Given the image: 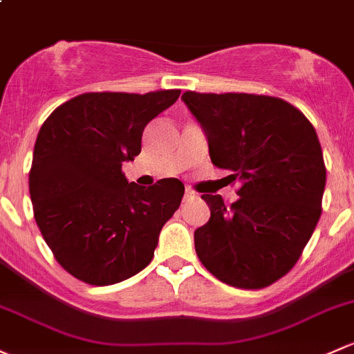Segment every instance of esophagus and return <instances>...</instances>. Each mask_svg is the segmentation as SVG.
<instances>
[{"instance_id":"obj_1","label":"esophagus","mask_w":354,"mask_h":354,"mask_svg":"<svg viewBox=\"0 0 354 354\" xmlns=\"http://www.w3.org/2000/svg\"><path fill=\"white\" fill-rule=\"evenodd\" d=\"M196 196V193L193 192V189H189V188H187V192H185V196H183V200L185 202H189V200H193Z\"/></svg>"}]
</instances>
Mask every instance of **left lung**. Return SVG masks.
I'll use <instances>...</instances> for the list:
<instances>
[{"mask_svg":"<svg viewBox=\"0 0 354 354\" xmlns=\"http://www.w3.org/2000/svg\"><path fill=\"white\" fill-rule=\"evenodd\" d=\"M202 125L215 166L239 181V198L202 195L210 218L195 230L202 265L224 283L258 290L285 277L322 214L326 165L314 125L277 96H181Z\"/></svg>","mask_w":354,"mask_h":354,"instance_id":"1","label":"left lung"}]
</instances>
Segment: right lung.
<instances>
[{"instance_id": "add662e5", "label": "right lung", "mask_w": 354, "mask_h": 354, "mask_svg": "<svg viewBox=\"0 0 354 354\" xmlns=\"http://www.w3.org/2000/svg\"><path fill=\"white\" fill-rule=\"evenodd\" d=\"M180 89L83 93L49 115L28 174L33 217L57 263L84 283L105 286L144 270L185 187L165 178L129 183L122 165L140 154L146 125Z\"/></svg>"}]
</instances>
